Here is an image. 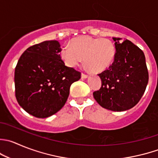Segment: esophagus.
<instances>
[{
    "label": "esophagus",
    "mask_w": 158,
    "mask_h": 158,
    "mask_svg": "<svg viewBox=\"0 0 158 158\" xmlns=\"http://www.w3.org/2000/svg\"><path fill=\"white\" fill-rule=\"evenodd\" d=\"M81 77H82V79H86V78L88 77V75L82 73V75H81Z\"/></svg>",
    "instance_id": "34e87169"
}]
</instances>
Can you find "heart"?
<instances>
[{"label": "heart", "instance_id": "heart-1", "mask_svg": "<svg viewBox=\"0 0 158 158\" xmlns=\"http://www.w3.org/2000/svg\"><path fill=\"white\" fill-rule=\"evenodd\" d=\"M60 56L65 65L75 68L83 59L94 73H100L110 66L116 56V47L110 39L84 36L73 39L70 45L62 48Z\"/></svg>", "mask_w": 158, "mask_h": 158}]
</instances>
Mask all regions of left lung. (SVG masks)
<instances>
[{
	"label": "left lung",
	"mask_w": 158,
	"mask_h": 158,
	"mask_svg": "<svg viewBox=\"0 0 158 158\" xmlns=\"http://www.w3.org/2000/svg\"><path fill=\"white\" fill-rule=\"evenodd\" d=\"M116 56L112 65L98 74L102 86L93 93L96 102L112 111H125L141 99L148 83V71L143 51L131 41L113 38Z\"/></svg>",
	"instance_id": "left-lung-1"
}]
</instances>
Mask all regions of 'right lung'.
<instances>
[{"label":"right lung","instance_id":"1","mask_svg":"<svg viewBox=\"0 0 158 158\" xmlns=\"http://www.w3.org/2000/svg\"><path fill=\"white\" fill-rule=\"evenodd\" d=\"M60 44L45 41L29 47L15 71V96L27 113L38 118L52 116L66 102L72 84L81 73L65 65Z\"/></svg>","mask_w":158,"mask_h":158}]
</instances>
